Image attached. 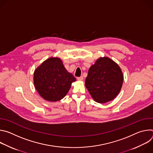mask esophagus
I'll return each instance as SVG.
<instances>
[{
  "mask_svg": "<svg viewBox=\"0 0 153 153\" xmlns=\"http://www.w3.org/2000/svg\"><path fill=\"white\" fill-rule=\"evenodd\" d=\"M77 80H83V76H80V77H77Z\"/></svg>",
  "mask_w": 153,
  "mask_h": 153,
  "instance_id": "esophagus-1",
  "label": "esophagus"
}]
</instances>
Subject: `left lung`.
<instances>
[{"mask_svg": "<svg viewBox=\"0 0 153 153\" xmlns=\"http://www.w3.org/2000/svg\"><path fill=\"white\" fill-rule=\"evenodd\" d=\"M123 76L119 65L107 57H100L90 68L85 86L93 99L104 103L113 100L119 93Z\"/></svg>", "mask_w": 153, "mask_h": 153, "instance_id": "left-lung-1", "label": "left lung"}]
</instances>
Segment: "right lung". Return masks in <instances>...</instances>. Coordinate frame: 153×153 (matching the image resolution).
I'll return each mask as SVG.
<instances>
[{
    "label": "right lung",
    "instance_id": "1",
    "mask_svg": "<svg viewBox=\"0 0 153 153\" xmlns=\"http://www.w3.org/2000/svg\"><path fill=\"white\" fill-rule=\"evenodd\" d=\"M34 84L40 96L46 100L56 102L69 91L71 83L76 80L67 71L58 57H50L43 62L34 73Z\"/></svg>",
    "mask_w": 153,
    "mask_h": 153
}]
</instances>
